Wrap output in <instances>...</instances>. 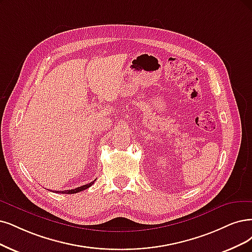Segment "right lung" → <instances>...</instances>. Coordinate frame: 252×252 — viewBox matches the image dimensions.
<instances>
[{"label": "right lung", "instance_id": "1", "mask_svg": "<svg viewBox=\"0 0 252 252\" xmlns=\"http://www.w3.org/2000/svg\"><path fill=\"white\" fill-rule=\"evenodd\" d=\"M95 182V180L93 181V182H91V183H89V184H86V185H84V186H81V187H78V188H76V189H71V190H66V191H62V193H65V194H73V193H78V192H81V191H83V190H85V189H87V188H89L90 186H92L93 185V183ZM58 192V191H57ZM61 192V191H60Z\"/></svg>", "mask_w": 252, "mask_h": 252}]
</instances>
